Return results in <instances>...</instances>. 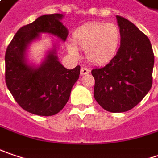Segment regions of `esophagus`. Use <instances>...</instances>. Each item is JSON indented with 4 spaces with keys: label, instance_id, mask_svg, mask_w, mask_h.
Returning <instances> with one entry per match:
<instances>
[{
    "label": "esophagus",
    "instance_id": "obj_1",
    "mask_svg": "<svg viewBox=\"0 0 158 158\" xmlns=\"http://www.w3.org/2000/svg\"><path fill=\"white\" fill-rule=\"evenodd\" d=\"M90 72V70L88 69L87 67H82L81 70H80V74L81 75H86V74H88Z\"/></svg>",
    "mask_w": 158,
    "mask_h": 158
}]
</instances>
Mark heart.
I'll return each mask as SVG.
<instances>
[{
	"mask_svg": "<svg viewBox=\"0 0 158 158\" xmlns=\"http://www.w3.org/2000/svg\"><path fill=\"white\" fill-rule=\"evenodd\" d=\"M121 42L122 33L118 25L88 22L74 31L67 48L74 56L79 55L78 49L85 51L88 61L96 65H104L115 57Z\"/></svg>",
	"mask_w": 158,
	"mask_h": 158,
	"instance_id": "obj_1",
	"label": "heart"
}]
</instances>
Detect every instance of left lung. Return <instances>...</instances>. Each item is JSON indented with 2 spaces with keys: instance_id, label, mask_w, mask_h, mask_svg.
<instances>
[{
  "instance_id": "1",
  "label": "left lung",
  "mask_w": 158,
  "mask_h": 158,
  "mask_svg": "<svg viewBox=\"0 0 158 158\" xmlns=\"http://www.w3.org/2000/svg\"><path fill=\"white\" fill-rule=\"evenodd\" d=\"M122 42L115 57L93 69L94 97L105 110L123 113L136 106L152 87L154 52L148 37L134 24L116 16Z\"/></svg>"
}]
</instances>
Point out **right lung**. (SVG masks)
Returning a JSON list of instances; mask_svg holds the SVG:
<instances>
[{
    "instance_id": "obj_1",
    "label": "right lung",
    "mask_w": 158,
    "mask_h": 158,
    "mask_svg": "<svg viewBox=\"0 0 158 158\" xmlns=\"http://www.w3.org/2000/svg\"><path fill=\"white\" fill-rule=\"evenodd\" d=\"M60 13L43 15L16 33L5 53V81L16 102L25 111L40 116L58 114L65 106L70 91L79 79L80 67L68 70L61 65L56 47L48 52L44 60L35 67L26 60L29 44L48 33L65 41L68 29L60 22Z\"/></svg>"
}]
</instances>
